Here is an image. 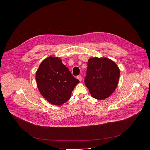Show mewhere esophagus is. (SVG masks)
I'll return each instance as SVG.
<instances>
[{
  "instance_id": "1",
  "label": "esophagus",
  "mask_w": 150,
  "mask_h": 150,
  "mask_svg": "<svg viewBox=\"0 0 150 150\" xmlns=\"http://www.w3.org/2000/svg\"><path fill=\"white\" fill-rule=\"evenodd\" d=\"M77 79H78L80 81H81V80H82V77H81V76L79 75V76H77Z\"/></svg>"
}]
</instances>
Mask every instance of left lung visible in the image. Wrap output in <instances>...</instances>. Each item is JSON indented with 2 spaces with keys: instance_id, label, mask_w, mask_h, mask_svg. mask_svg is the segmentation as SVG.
<instances>
[{
  "instance_id": "obj_1",
  "label": "left lung",
  "mask_w": 150,
  "mask_h": 150,
  "mask_svg": "<svg viewBox=\"0 0 150 150\" xmlns=\"http://www.w3.org/2000/svg\"><path fill=\"white\" fill-rule=\"evenodd\" d=\"M87 64L86 86L95 99H106L118 85L120 73L118 66L108 58L98 57L90 58Z\"/></svg>"
}]
</instances>
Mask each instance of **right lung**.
I'll list each match as a JSON object with an SVG mask.
<instances>
[{"instance_id":"add662e5","label":"right lung","mask_w":150,"mask_h":150,"mask_svg":"<svg viewBox=\"0 0 150 150\" xmlns=\"http://www.w3.org/2000/svg\"><path fill=\"white\" fill-rule=\"evenodd\" d=\"M39 92L50 103L61 106L68 101L71 92L80 81L57 57L43 60L36 74Z\"/></svg>"}]
</instances>
